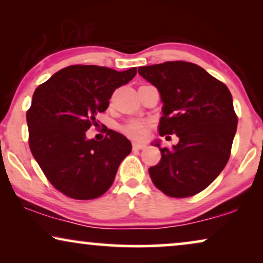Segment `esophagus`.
<instances>
[{"mask_svg":"<svg viewBox=\"0 0 263 263\" xmlns=\"http://www.w3.org/2000/svg\"><path fill=\"white\" fill-rule=\"evenodd\" d=\"M133 148H134V149H143V148H146V145H145V143L134 142V143H133Z\"/></svg>","mask_w":263,"mask_h":263,"instance_id":"esophagus-1","label":"esophagus"}]
</instances>
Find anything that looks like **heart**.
<instances>
[{
	"instance_id": "heart-1",
	"label": "heart",
	"mask_w": 263,
	"mask_h": 263,
	"mask_svg": "<svg viewBox=\"0 0 263 263\" xmlns=\"http://www.w3.org/2000/svg\"><path fill=\"white\" fill-rule=\"evenodd\" d=\"M122 132L129 138L142 140L147 135V124L141 120H130L122 127Z\"/></svg>"
}]
</instances>
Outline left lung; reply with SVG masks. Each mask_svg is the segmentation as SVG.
Wrapping results in <instances>:
<instances>
[{"label":"left lung","instance_id":"1","mask_svg":"<svg viewBox=\"0 0 263 263\" xmlns=\"http://www.w3.org/2000/svg\"><path fill=\"white\" fill-rule=\"evenodd\" d=\"M139 74L160 93L159 134L179 139L172 148L157 143L161 159L149 167L151 179L170 197L202 192L224 170L231 154L238 122L231 93L203 68L184 61L140 67Z\"/></svg>","mask_w":263,"mask_h":263}]
</instances>
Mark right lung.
Masks as SVG:
<instances>
[{
  "instance_id": "add662e5",
  "label": "right lung",
  "mask_w": 263,
  "mask_h": 263,
  "mask_svg": "<svg viewBox=\"0 0 263 263\" xmlns=\"http://www.w3.org/2000/svg\"><path fill=\"white\" fill-rule=\"evenodd\" d=\"M135 74V67L117 71L75 64L35 88L26 114L28 145L48 181L66 196L97 199L112 185L132 143L111 129L102 141L86 139V132L98 125L96 115L107 109L115 89Z\"/></svg>"
}]
</instances>
